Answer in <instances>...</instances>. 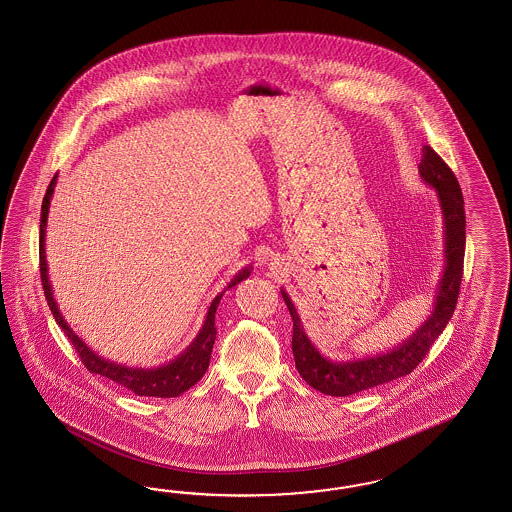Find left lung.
<instances>
[{
  "label": "left lung",
  "mask_w": 512,
  "mask_h": 512,
  "mask_svg": "<svg viewBox=\"0 0 512 512\" xmlns=\"http://www.w3.org/2000/svg\"><path fill=\"white\" fill-rule=\"evenodd\" d=\"M419 174L424 184L437 191L445 227V268L435 291L434 308L424 323L396 347L372 357L330 360L319 353L304 332L300 315L291 296L281 289V296L293 317V355L296 370L310 387L328 396H351L368 388L385 385L413 372L426 357L437 336L449 325L458 302L464 274L465 212L462 189L449 165L435 154L432 146H422Z\"/></svg>",
  "instance_id": "8db88e82"
}]
</instances>
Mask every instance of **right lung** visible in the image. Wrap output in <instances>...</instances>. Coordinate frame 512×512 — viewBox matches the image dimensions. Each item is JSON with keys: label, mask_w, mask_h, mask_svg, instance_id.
Returning <instances> with one entry per match:
<instances>
[{"label": "right lung", "mask_w": 512, "mask_h": 512, "mask_svg": "<svg viewBox=\"0 0 512 512\" xmlns=\"http://www.w3.org/2000/svg\"><path fill=\"white\" fill-rule=\"evenodd\" d=\"M58 174L52 178L50 186H48L43 206H41V233H39V263H41V281H43V289L47 296L48 308L52 311L56 323L60 325L65 336L73 343V347L77 349L78 357L82 360V364L88 368V372L99 373L103 377H107L110 381L129 388L131 392H135L137 396H154V398H176L182 392H186L187 388L193 387L197 381H201L202 375L208 370L210 357H212V347L216 341V310L219 306V300L225 291H221L219 295L212 300L210 308L206 311V319L202 323L199 334L195 336V340L187 345L180 355L172 358L171 362L157 366V368H131L125 364L112 362L107 358L99 357L95 351H92L82 338H78L73 332V328L65 323L62 311L58 310V304L54 300L52 293V285L48 281L47 255H45V234H47L48 210H50V201L54 195V187H56ZM251 274V264L242 268L227 285V289L234 287L236 283H240L242 279L249 278Z\"/></svg>", "instance_id": "add662e5"}]
</instances>
